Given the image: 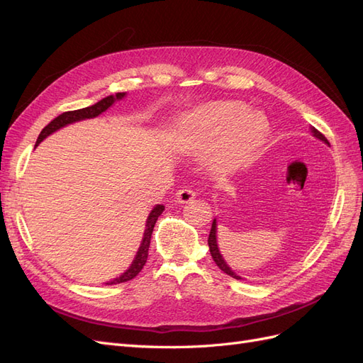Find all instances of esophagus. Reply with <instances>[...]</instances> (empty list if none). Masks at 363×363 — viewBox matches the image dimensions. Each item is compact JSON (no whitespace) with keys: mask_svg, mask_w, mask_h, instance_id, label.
Listing matches in <instances>:
<instances>
[{"mask_svg":"<svg viewBox=\"0 0 363 363\" xmlns=\"http://www.w3.org/2000/svg\"><path fill=\"white\" fill-rule=\"evenodd\" d=\"M194 196H195V192L186 186V188H182L177 191V194H175V200H177V203L184 204V203H189Z\"/></svg>","mask_w":363,"mask_h":363,"instance_id":"obj_1","label":"esophagus"}]
</instances>
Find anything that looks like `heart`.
Wrapping results in <instances>:
<instances>
[{"mask_svg":"<svg viewBox=\"0 0 363 363\" xmlns=\"http://www.w3.org/2000/svg\"><path fill=\"white\" fill-rule=\"evenodd\" d=\"M242 111L244 106L235 101L207 104L182 121L177 139L195 152L211 151L218 167L235 168L262 145L268 133L265 118Z\"/></svg>","mask_w":363,"mask_h":363,"instance_id":"b5f03b06","label":"heart"}]
</instances>
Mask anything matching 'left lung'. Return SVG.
<instances>
[{"label":"left lung","instance_id":"1","mask_svg":"<svg viewBox=\"0 0 363 363\" xmlns=\"http://www.w3.org/2000/svg\"><path fill=\"white\" fill-rule=\"evenodd\" d=\"M311 131H312L313 136H315L316 139H320V140L325 142V144H328V140L325 139V136L321 133V131H318L315 127H311ZM207 244H208V250H211L212 259L215 260V263H216V265L219 267V269L224 271L225 274H228L230 277H233V279H236V280H240V277L238 276V274H236V272H233V271H232V268H230V267L227 265L225 260H224V259H223V256H221V252H219V250H218V244H216V219H213V223H212L211 235H208Z\"/></svg>","mask_w":363,"mask_h":363}]
</instances>
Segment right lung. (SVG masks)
Returning a JSON list of instances; mask_svg holds the SVG:
<instances>
[{
    "label": "right lung",
    "instance_id": "right-lung-1",
    "mask_svg": "<svg viewBox=\"0 0 363 363\" xmlns=\"http://www.w3.org/2000/svg\"><path fill=\"white\" fill-rule=\"evenodd\" d=\"M125 96V92H118L115 95H108L106 98H103L101 101L95 103L94 106H89V107H84V108H79V111H71V112H63L62 115H59L57 118H54L51 123L43 127L40 135L36 140V147L40 144V142L45 139L47 136H50L51 133H54V131H57L59 128L68 125V124H72V123H77V121H83V119H91V118H95L98 115H101L103 112H106L108 107H111L116 100H121V98ZM164 211V206L162 204H157L155 206V208L150 212L148 218H147V224H145V232H144V238H142V242H140V247L136 252V257L135 260L131 262L130 268L121 274L119 277L107 281L106 284H118V283H124V281H128L131 279H135L138 274L140 272V269L144 268V265L147 263V259H148V248H150V240H151V235H152V228H155V224L157 221V218L162 215V212Z\"/></svg>",
    "mask_w": 363,
    "mask_h": 363
}]
</instances>
